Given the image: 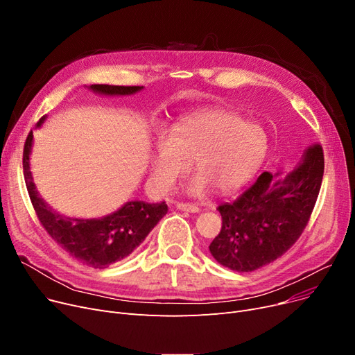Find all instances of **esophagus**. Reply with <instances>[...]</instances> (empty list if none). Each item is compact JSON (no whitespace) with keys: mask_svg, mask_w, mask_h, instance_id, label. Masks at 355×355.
<instances>
[{"mask_svg":"<svg viewBox=\"0 0 355 355\" xmlns=\"http://www.w3.org/2000/svg\"><path fill=\"white\" fill-rule=\"evenodd\" d=\"M176 208H178L179 211H184V212H192V214L199 212L198 205H193V204H183V202H178Z\"/></svg>","mask_w":355,"mask_h":355,"instance_id":"esophagus-1","label":"esophagus"}]
</instances>
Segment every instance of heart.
I'll return each instance as SVG.
<instances>
[{"instance_id":"1","label":"heart","mask_w":355,"mask_h":355,"mask_svg":"<svg viewBox=\"0 0 355 355\" xmlns=\"http://www.w3.org/2000/svg\"><path fill=\"white\" fill-rule=\"evenodd\" d=\"M268 134L256 123L228 110H204L178 120L159 137L151 151V183L157 192L171 191L178 178L192 167L183 191L204 196L215 188L228 193L254 176L268 153Z\"/></svg>"}]
</instances>
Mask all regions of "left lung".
<instances>
[{
	"label": "left lung",
	"mask_w": 355,
	"mask_h": 355,
	"mask_svg": "<svg viewBox=\"0 0 355 355\" xmlns=\"http://www.w3.org/2000/svg\"><path fill=\"white\" fill-rule=\"evenodd\" d=\"M324 176V151L309 147L288 173L264 172L237 200L218 207L223 228L212 257L234 272H254L284 254L300 237Z\"/></svg>",
	"instance_id": "obj_1"
}]
</instances>
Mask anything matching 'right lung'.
I'll list each match as a JSON object with an SVG mask.
<instances>
[{"instance_id": "right-lung-1", "label": "right lung", "mask_w": 355, "mask_h": 355, "mask_svg": "<svg viewBox=\"0 0 355 355\" xmlns=\"http://www.w3.org/2000/svg\"><path fill=\"white\" fill-rule=\"evenodd\" d=\"M91 91L99 95H132L143 87H118V85H91ZM46 120L40 118L37 128ZM33 147V131L24 144L23 168L26 187L42 225L62 248L80 263L104 268L128 257L153 230L167 212L164 202L148 204L144 200H130L112 214L103 218H71L64 216L49 207L40 198L30 172V153Z\"/></svg>"}]
</instances>
